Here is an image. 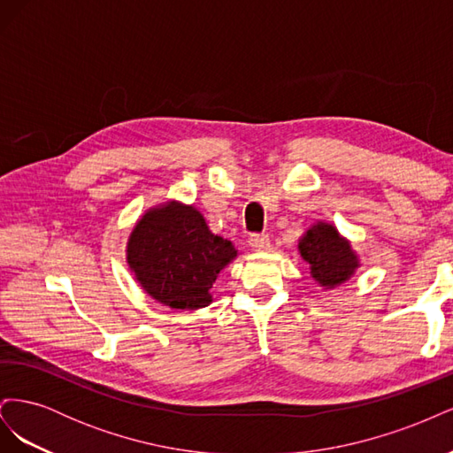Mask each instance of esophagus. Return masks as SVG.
Here are the masks:
<instances>
[{"label":"esophagus","instance_id":"obj_1","mask_svg":"<svg viewBox=\"0 0 453 453\" xmlns=\"http://www.w3.org/2000/svg\"><path fill=\"white\" fill-rule=\"evenodd\" d=\"M250 245L255 251H266L270 248V238L268 234H251Z\"/></svg>","mask_w":453,"mask_h":453}]
</instances>
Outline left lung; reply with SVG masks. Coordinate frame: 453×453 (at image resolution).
I'll return each instance as SVG.
<instances>
[{
	"instance_id": "obj_1",
	"label": "left lung",
	"mask_w": 453,
	"mask_h": 453,
	"mask_svg": "<svg viewBox=\"0 0 453 453\" xmlns=\"http://www.w3.org/2000/svg\"><path fill=\"white\" fill-rule=\"evenodd\" d=\"M298 250L303 258L311 266V276L326 289L344 283L357 268V257L351 245L340 238L338 230L331 225L319 223L310 228L300 240Z\"/></svg>"
}]
</instances>
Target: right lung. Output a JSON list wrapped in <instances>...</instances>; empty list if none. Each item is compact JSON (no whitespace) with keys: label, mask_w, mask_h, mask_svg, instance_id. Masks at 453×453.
<instances>
[{"label":"right lung","mask_w":453,"mask_h":453,"mask_svg":"<svg viewBox=\"0 0 453 453\" xmlns=\"http://www.w3.org/2000/svg\"><path fill=\"white\" fill-rule=\"evenodd\" d=\"M234 257V245L213 234L193 205L147 211L128 242L135 278L160 304L175 310L208 306L217 273Z\"/></svg>","instance_id":"right-lung-1"}]
</instances>
